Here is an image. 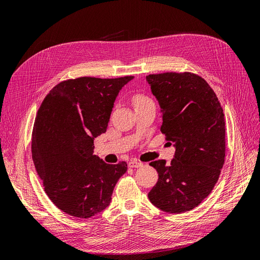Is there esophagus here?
<instances>
[{
  "label": "esophagus",
  "instance_id": "1",
  "mask_svg": "<svg viewBox=\"0 0 260 260\" xmlns=\"http://www.w3.org/2000/svg\"><path fill=\"white\" fill-rule=\"evenodd\" d=\"M142 165H143L142 162L139 161V160H137V159L129 161V167H131V168H139V167L142 166Z\"/></svg>",
  "mask_w": 260,
  "mask_h": 260
}]
</instances>
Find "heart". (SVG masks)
Listing matches in <instances>:
<instances>
[{
	"label": "heart",
	"instance_id": "obj_1",
	"mask_svg": "<svg viewBox=\"0 0 260 260\" xmlns=\"http://www.w3.org/2000/svg\"><path fill=\"white\" fill-rule=\"evenodd\" d=\"M133 104L136 105H140V104H143V103H146V102H151L152 100L149 99L148 96H146L145 94H142V93H137L133 95Z\"/></svg>",
	"mask_w": 260,
	"mask_h": 260
}]
</instances>
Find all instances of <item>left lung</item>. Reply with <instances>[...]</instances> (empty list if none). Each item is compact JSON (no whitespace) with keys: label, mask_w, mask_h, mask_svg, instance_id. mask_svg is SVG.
<instances>
[{"label":"left lung","mask_w":260,"mask_h":260,"mask_svg":"<svg viewBox=\"0 0 260 260\" xmlns=\"http://www.w3.org/2000/svg\"><path fill=\"white\" fill-rule=\"evenodd\" d=\"M146 80L161 108V133L176 147L170 165L149 162L158 181L148 199L157 208L181 214L199 206L219 179L225 155L223 109L199 75L164 73Z\"/></svg>","instance_id":"8db88e82"}]
</instances>
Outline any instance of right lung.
Segmentation results:
<instances>
[{"label": "right lung", "instance_id": "obj_1", "mask_svg": "<svg viewBox=\"0 0 260 260\" xmlns=\"http://www.w3.org/2000/svg\"><path fill=\"white\" fill-rule=\"evenodd\" d=\"M133 79L80 77L56 84L39 108L31 153L44 191L58 209L90 218L112 201L114 187L128 167L94 155V138L106 132L114 102Z\"/></svg>", "mask_w": 260, "mask_h": 260}]
</instances>
